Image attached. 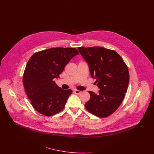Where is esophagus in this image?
Segmentation results:
<instances>
[{
  "label": "esophagus",
  "mask_w": 154,
  "mask_h": 154,
  "mask_svg": "<svg viewBox=\"0 0 154 154\" xmlns=\"http://www.w3.org/2000/svg\"><path fill=\"white\" fill-rule=\"evenodd\" d=\"M74 94H76V95H80L81 93V92L80 91L76 90V89L74 91Z\"/></svg>",
  "instance_id": "34e87169"
}]
</instances>
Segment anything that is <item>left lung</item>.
I'll return each instance as SVG.
<instances>
[{
	"label": "left lung",
	"mask_w": 154,
	"mask_h": 154,
	"mask_svg": "<svg viewBox=\"0 0 154 154\" xmlns=\"http://www.w3.org/2000/svg\"><path fill=\"white\" fill-rule=\"evenodd\" d=\"M78 50L100 89L97 94L89 91L91 98L85 107L98 117H108L124 99L129 81L128 68L115 51L102 47H79Z\"/></svg>",
	"instance_id": "8db88e82"
}]
</instances>
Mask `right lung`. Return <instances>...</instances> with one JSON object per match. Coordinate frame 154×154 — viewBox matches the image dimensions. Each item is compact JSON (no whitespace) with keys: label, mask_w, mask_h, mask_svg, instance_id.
<instances>
[{"label":"right lung","mask_w":154,"mask_h":154,"mask_svg":"<svg viewBox=\"0 0 154 154\" xmlns=\"http://www.w3.org/2000/svg\"><path fill=\"white\" fill-rule=\"evenodd\" d=\"M79 54L74 48H52L35 53L28 60L23 76L25 92L32 105L46 116L58 113L65 106L72 89H62L54 81L66 65Z\"/></svg>","instance_id":"add662e5"}]
</instances>
